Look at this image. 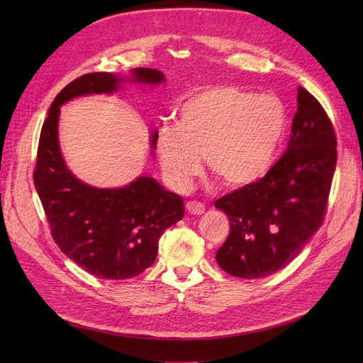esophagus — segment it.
<instances>
[{"mask_svg": "<svg viewBox=\"0 0 363 363\" xmlns=\"http://www.w3.org/2000/svg\"><path fill=\"white\" fill-rule=\"evenodd\" d=\"M186 208H188V212L191 215H203L206 211L204 204L199 203V201H189L188 204H186Z\"/></svg>", "mask_w": 363, "mask_h": 363, "instance_id": "34e87169", "label": "esophagus"}]
</instances>
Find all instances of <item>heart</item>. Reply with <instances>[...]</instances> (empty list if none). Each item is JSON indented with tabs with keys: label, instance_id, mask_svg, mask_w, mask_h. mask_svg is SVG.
I'll use <instances>...</instances> for the list:
<instances>
[{
	"label": "heart",
	"instance_id": "heart-1",
	"mask_svg": "<svg viewBox=\"0 0 363 363\" xmlns=\"http://www.w3.org/2000/svg\"><path fill=\"white\" fill-rule=\"evenodd\" d=\"M286 127L277 96L215 86L182 104L180 124L157 128L156 152L164 179L180 192L201 172L203 156L224 184L244 188L269 171Z\"/></svg>",
	"mask_w": 363,
	"mask_h": 363
}]
</instances>
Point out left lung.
Returning <instances> with one entry per match:
<instances>
[{
	"instance_id": "1",
	"label": "left lung",
	"mask_w": 363,
	"mask_h": 363,
	"mask_svg": "<svg viewBox=\"0 0 363 363\" xmlns=\"http://www.w3.org/2000/svg\"><path fill=\"white\" fill-rule=\"evenodd\" d=\"M336 156L330 119L300 86L283 156L265 177L215 203L230 221L218 265L233 277L262 279L298 256L323 224Z\"/></svg>"
}]
</instances>
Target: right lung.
Masks as SVG:
<instances>
[{"instance_id": "obj_1", "label": "right lung", "mask_w": 363, "mask_h": 363, "mask_svg": "<svg viewBox=\"0 0 363 363\" xmlns=\"http://www.w3.org/2000/svg\"><path fill=\"white\" fill-rule=\"evenodd\" d=\"M164 82V75L151 68H135L128 75H82L54 98L42 125L33 179L51 235L65 256L95 277L125 280L150 268L160 236L184 216V204L180 195L150 175H138L121 188H95L77 179L60 150V107L79 96L115 94L127 83L157 86ZM156 133L150 135L151 155Z\"/></svg>"}]
</instances>
